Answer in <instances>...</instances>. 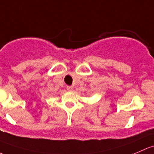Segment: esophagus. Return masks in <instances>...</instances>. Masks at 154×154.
Here are the masks:
<instances>
[{"instance_id": "34e87169", "label": "esophagus", "mask_w": 154, "mask_h": 154, "mask_svg": "<svg viewBox=\"0 0 154 154\" xmlns=\"http://www.w3.org/2000/svg\"><path fill=\"white\" fill-rule=\"evenodd\" d=\"M66 89H67V91H72L74 88H73V86H67L66 87Z\"/></svg>"}]
</instances>
